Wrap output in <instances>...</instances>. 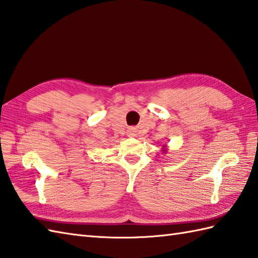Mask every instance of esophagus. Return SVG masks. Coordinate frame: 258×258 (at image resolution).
Returning <instances> with one entry per match:
<instances>
[{
  "instance_id": "34e87169",
  "label": "esophagus",
  "mask_w": 258,
  "mask_h": 258,
  "mask_svg": "<svg viewBox=\"0 0 258 258\" xmlns=\"http://www.w3.org/2000/svg\"><path fill=\"white\" fill-rule=\"evenodd\" d=\"M128 134H129V136H130V137H134V136L136 135V129H135V128H130Z\"/></svg>"
}]
</instances>
